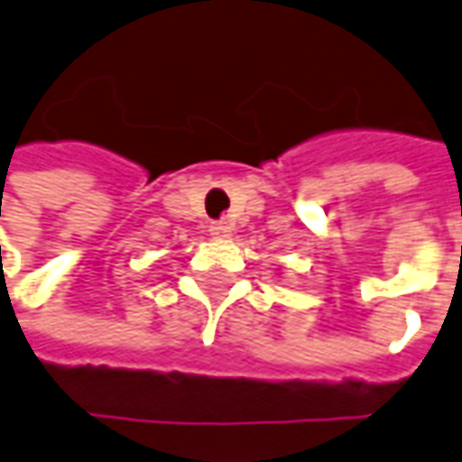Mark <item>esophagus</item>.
<instances>
[{
	"instance_id": "obj_1",
	"label": "esophagus",
	"mask_w": 462,
	"mask_h": 462,
	"mask_svg": "<svg viewBox=\"0 0 462 462\" xmlns=\"http://www.w3.org/2000/svg\"><path fill=\"white\" fill-rule=\"evenodd\" d=\"M210 236L216 238V241H226V238H231V226L226 224V221H216V224H210Z\"/></svg>"
}]
</instances>
